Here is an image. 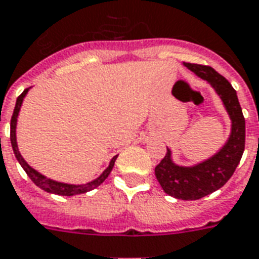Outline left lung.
<instances>
[{
  "instance_id": "obj_1",
  "label": "left lung",
  "mask_w": 259,
  "mask_h": 259,
  "mask_svg": "<svg viewBox=\"0 0 259 259\" xmlns=\"http://www.w3.org/2000/svg\"><path fill=\"white\" fill-rule=\"evenodd\" d=\"M183 65L212 87L222 100L231 121L230 137L208 159L193 165L177 164L172 159V152L167 148L164 159L156 165V179L165 194L178 200L193 201L219 190L232 177L243 155L246 126L236 91L226 77L219 74L210 66L186 62H183Z\"/></svg>"
}]
</instances>
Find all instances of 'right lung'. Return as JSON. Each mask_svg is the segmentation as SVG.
Returning <instances> with one entry per match:
<instances>
[{"mask_svg":"<svg viewBox=\"0 0 259 259\" xmlns=\"http://www.w3.org/2000/svg\"><path fill=\"white\" fill-rule=\"evenodd\" d=\"M29 88L20 95L17 100H16V106H15V111H13V115H12L11 119V143L12 148H13V152H15V156L17 161L20 163V165L24 168V171L27 172L31 181H32L37 187H40L42 190L47 191V193H51V194H57V195H68V197H72V195L77 194H84V193H88V191L94 190L98 186H100L102 183L107 179V177L111 172L112 167H114V163H115V159L118 157V155L114 156L111 160H110V164L103 172L100 174L98 178H95L94 181L87 183H81V185H74V183H65V182H58V181H54L51 178H47L46 175H43L39 171H36L35 168H32L31 165L24 160V157L21 156L19 151V145H17V136H16V129H17V118H19L20 114V108H21V104H23V100L28 94Z\"/></svg>","mask_w":259,"mask_h":259,"instance_id":"add662e5","label":"right lung"}]
</instances>
